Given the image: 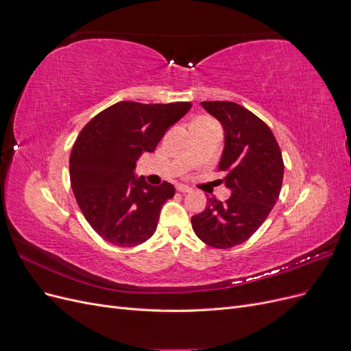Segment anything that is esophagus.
Listing matches in <instances>:
<instances>
[{
	"mask_svg": "<svg viewBox=\"0 0 351 351\" xmlns=\"http://www.w3.org/2000/svg\"><path fill=\"white\" fill-rule=\"evenodd\" d=\"M177 190H178L180 193H189L192 189H190L189 186H184V184H178V186H177Z\"/></svg>",
	"mask_w": 351,
	"mask_h": 351,
	"instance_id": "1",
	"label": "esophagus"
}]
</instances>
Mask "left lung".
Listing matches in <instances>:
<instances>
[{"label": "left lung", "mask_w": 351, "mask_h": 351, "mask_svg": "<svg viewBox=\"0 0 351 351\" xmlns=\"http://www.w3.org/2000/svg\"><path fill=\"white\" fill-rule=\"evenodd\" d=\"M202 107L224 125L219 171L226 174L222 182L231 197H209L206 209L192 217V227L208 246L230 249L249 240L277 204L284 161L267 123L247 108L230 101H205Z\"/></svg>", "instance_id": "1"}]
</instances>
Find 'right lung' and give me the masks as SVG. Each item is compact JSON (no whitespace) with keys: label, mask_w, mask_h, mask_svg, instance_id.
Returning a JSON list of instances; mask_svg holds the SVG:
<instances>
[{"label":"right lung","mask_w":351,"mask_h":351,"mask_svg":"<svg viewBox=\"0 0 351 351\" xmlns=\"http://www.w3.org/2000/svg\"><path fill=\"white\" fill-rule=\"evenodd\" d=\"M192 102L121 101L83 127L70 155L74 197L90 227L108 243L133 247L154 236L159 212L176 193L171 183L134 177L143 152H154L165 132Z\"/></svg>","instance_id":"add662e5"}]
</instances>
